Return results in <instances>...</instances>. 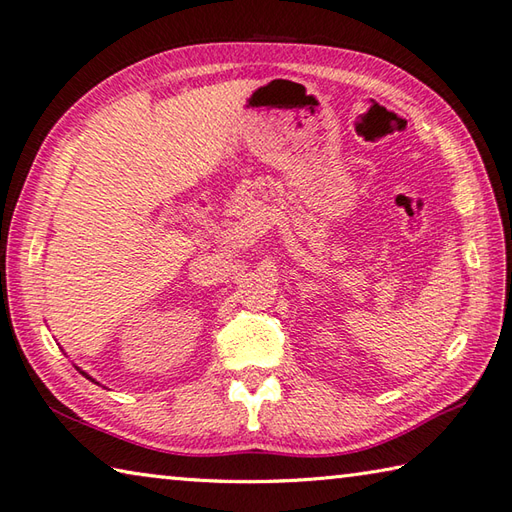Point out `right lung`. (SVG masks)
<instances>
[{"label":"right lung","instance_id":"add662e5","mask_svg":"<svg viewBox=\"0 0 512 512\" xmlns=\"http://www.w3.org/2000/svg\"><path fill=\"white\" fill-rule=\"evenodd\" d=\"M76 370H81V368H76ZM81 374H83V377H87V379H92V377H89V374H87V372H83V370H81ZM92 381H94V379H92Z\"/></svg>","mask_w":512,"mask_h":512}]
</instances>
